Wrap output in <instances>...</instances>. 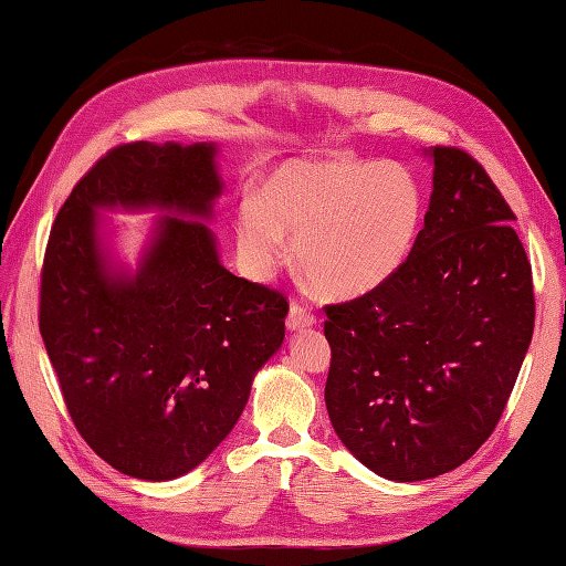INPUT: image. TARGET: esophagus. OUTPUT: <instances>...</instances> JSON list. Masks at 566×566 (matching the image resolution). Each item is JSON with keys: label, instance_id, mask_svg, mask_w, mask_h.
<instances>
[{"label": "esophagus", "instance_id": "1", "mask_svg": "<svg viewBox=\"0 0 566 566\" xmlns=\"http://www.w3.org/2000/svg\"><path fill=\"white\" fill-rule=\"evenodd\" d=\"M285 324H287V328H290V331H302V328H310V326H314V324H316V318H314L307 310H304L302 304L293 302V304H290V312H287Z\"/></svg>", "mask_w": 566, "mask_h": 566}]
</instances>
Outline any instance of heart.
I'll list each match as a JSON object with an SVG mask.
<instances>
[{
  "instance_id": "obj_1",
  "label": "heart",
  "mask_w": 566,
  "mask_h": 566,
  "mask_svg": "<svg viewBox=\"0 0 566 566\" xmlns=\"http://www.w3.org/2000/svg\"><path fill=\"white\" fill-rule=\"evenodd\" d=\"M423 190L407 166L293 159L245 197L235 217L242 271L269 281L297 235L295 256L321 295L357 300L405 266L423 223Z\"/></svg>"
}]
</instances>
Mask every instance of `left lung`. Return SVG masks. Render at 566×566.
Listing matches in <instances>:
<instances>
[{
	"mask_svg": "<svg viewBox=\"0 0 566 566\" xmlns=\"http://www.w3.org/2000/svg\"><path fill=\"white\" fill-rule=\"evenodd\" d=\"M433 192L417 245L384 287L328 304L326 407L357 460L388 481L464 464L493 433L533 335L531 264L483 166L423 149Z\"/></svg>",
	"mask_w": 566,
	"mask_h": 566,
	"instance_id": "8db88e82",
	"label": "left lung"
}]
</instances>
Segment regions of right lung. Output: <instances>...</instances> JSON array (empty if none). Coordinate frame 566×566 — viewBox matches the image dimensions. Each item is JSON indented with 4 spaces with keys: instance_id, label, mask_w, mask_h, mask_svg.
Masks as SVG:
<instances>
[{
    "instance_id": "add662e5",
    "label": "right lung",
    "mask_w": 566,
    "mask_h": 566,
    "mask_svg": "<svg viewBox=\"0 0 566 566\" xmlns=\"http://www.w3.org/2000/svg\"><path fill=\"white\" fill-rule=\"evenodd\" d=\"M213 143H130L90 169L52 226L40 333L75 429L143 481L202 464L233 431L285 338L287 302L233 276L207 221ZM161 210L142 262L118 265L99 210Z\"/></svg>"
}]
</instances>
